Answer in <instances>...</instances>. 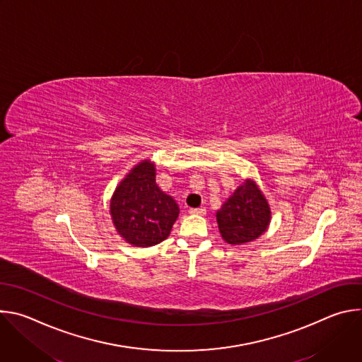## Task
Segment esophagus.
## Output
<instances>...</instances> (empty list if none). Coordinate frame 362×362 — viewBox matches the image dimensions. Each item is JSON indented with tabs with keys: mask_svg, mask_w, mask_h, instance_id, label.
Segmentation results:
<instances>
[{
	"mask_svg": "<svg viewBox=\"0 0 362 362\" xmlns=\"http://www.w3.org/2000/svg\"><path fill=\"white\" fill-rule=\"evenodd\" d=\"M192 215H200V216H204L206 215V209L204 208H196V209H190L189 211Z\"/></svg>",
	"mask_w": 362,
	"mask_h": 362,
	"instance_id": "1",
	"label": "esophagus"
}]
</instances>
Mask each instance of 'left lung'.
<instances>
[{"mask_svg":"<svg viewBox=\"0 0 362 362\" xmlns=\"http://www.w3.org/2000/svg\"><path fill=\"white\" fill-rule=\"evenodd\" d=\"M268 199L253 179H246L216 212L222 239L229 245H246L264 235L271 223Z\"/></svg>","mask_w":362,"mask_h":362,"instance_id":"obj_1","label":"left lung"}]
</instances>
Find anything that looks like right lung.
<instances>
[{
    "instance_id": "add662e5",
    "label": "right lung",
    "mask_w": 362,
    "mask_h": 362,
    "mask_svg": "<svg viewBox=\"0 0 362 362\" xmlns=\"http://www.w3.org/2000/svg\"><path fill=\"white\" fill-rule=\"evenodd\" d=\"M176 200L156 183V165L137 163L120 180L110 199V216L122 239L137 247L165 240L179 216Z\"/></svg>"
}]
</instances>
